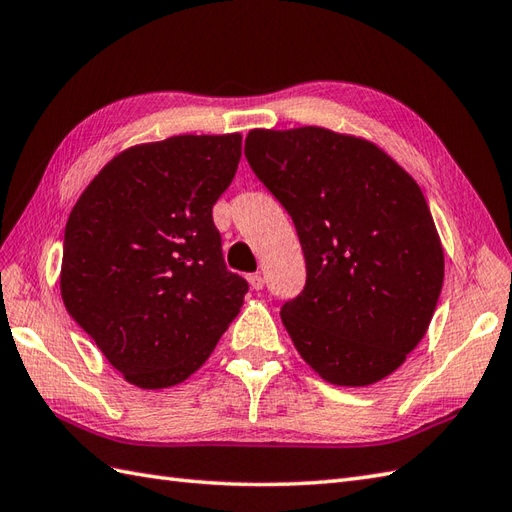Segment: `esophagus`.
<instances>
[{"instance_id":"1","label":"esophagus","mask_w":512,"mask_h":512,"mask_svg":"<svg viewBox=\"0 0 512 512\" xmlns=\"http://www.w3.org/2000/svg\"><path fill=\"white\" fill-rule=\"evenodd\" d=\"M248 281H251V287H253V290H261V287H264V277H261V274H251V277H248Z\"/></svg>"}]
</instances>
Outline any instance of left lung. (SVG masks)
<instances>
[{"mask_svg":"<svg viewBox=\"0 0 512 512\" xmlns=\"http://www.w3.org/2000/svg\"><path fill=\"white\" fill-rule=\"evenodd\" d=\"M244 155L305 253L303 292L281 307L300 357L346 387L398 370L443 285L441 242L413 177L376 144L322 127L253 129Z\"/></svg>","mask_w":512,"mask_h":512,"instance_id":"1","label":"left lung"}]
</instances>
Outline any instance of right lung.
<instances>
[{"instance_id": "obj_1", "label": "right lung", "mask_w": 512, "mask_h": 512, "mask_svg": "<svg viewBox=\"0 0 512 512\" xmlns=\"http://www.w3.org/2000/svg\"><path fill=\"white\" fill-rule=\"evenodd\" d=\"M240 155V134L140 144L116 155L73 207L64 307L131 385L186 381L240 313L248 283L227 270L212 218Z\"/></svg>"}]
</instances>
